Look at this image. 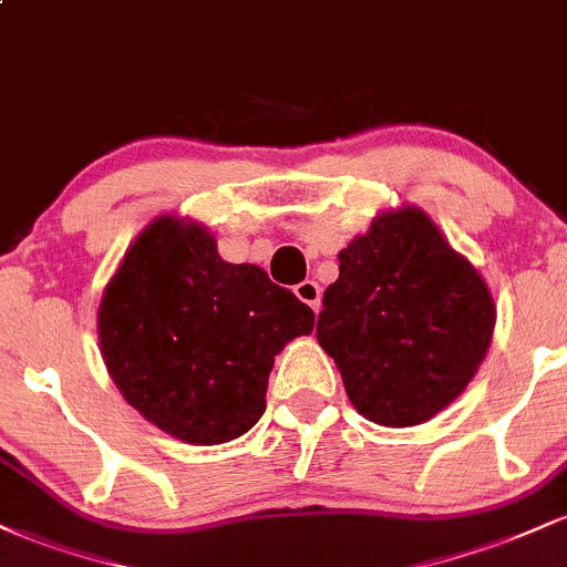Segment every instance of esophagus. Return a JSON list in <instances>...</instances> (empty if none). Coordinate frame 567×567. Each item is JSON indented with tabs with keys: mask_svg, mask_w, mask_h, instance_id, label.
I'll use <instances>...</instances> for the list:
<instances>
[{
	"mask_svg": "<svg viewBox=\"0 0 567 567\" xmlns=\"http://www.w3.org/2000/svg\"><path fill=\"white\" fill-rule=\"evenodd\" d=\"M296 296L298 301H303L306 306H311L315 309V315H320L322 309V290L320 285L315 282V279H303V282L296 285Z\"/></svg>",
	"mask_w": 567,
	"mask_h": 567,
	"instance_id": "34e87169",
	"label": "esophagus"
}]
</instances>
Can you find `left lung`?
Here are the masks:
<instances>
[{"instance_id": "left-lung-1", "label": "left lung", "mask_w": 567, "mask_h": 567, "mask_svg": "<svg viewBox=\"0 0 567 567\" xmlns=\"http://www.w3.org/2000/svg\"><path fill=\"white\" fill-rule=\"evenodd\" d=\"M338 261L317 341L365 419L424 424L464 392L491 347L496 309L483 277L415 207L383 213Z\"/></svg>"}]
</instances>
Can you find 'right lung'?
<instances>
[{"instance_id": "obj_1", "label": "right lung", "mask_w": 567, "mask_h": 567, "mask_svg": "<svg viewBox=\"0 0 567 567\" xmlns=\"http://www.w3.org/2000/svg\"><path fill=\"white\" fill-rule=\"evenodd\" d=\"M315 311L252 264L173 216L135 239L97 311L101 354L143 419L194 445L258 424L275 354L309 336Z\"/></svg>"}]
</instances>
